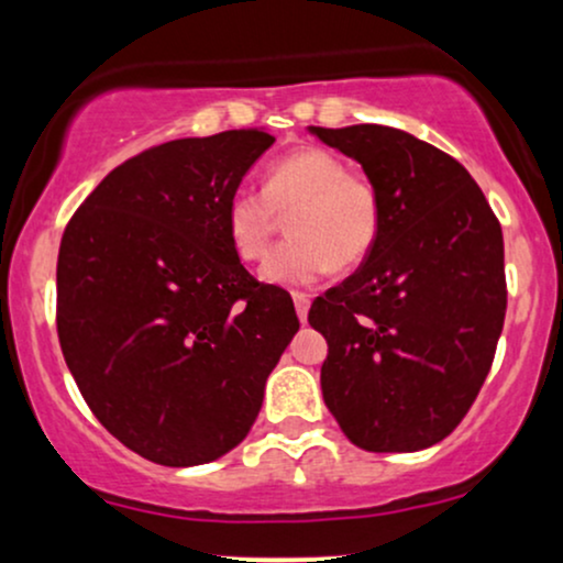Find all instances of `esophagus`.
<instances>
[{
	"label": "esophagus",
	"instance_id": "esophagus-1",
	"mask_svg": "<svg viewBox=\"0 0 563 563\" xmlns=\"http://www.w3.org/2000/svg\"><path fill=\"white\" fill-rule=\"evenodd\" d=\"M294 303H296V314H299V320H301V322H307L309 296H307V294H294Z\"/></svg>",
	"mask_w": 563,
	"mask_h": 563
}]
</instances>
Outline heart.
<instances>
[{
	"label": "heart",
	"instance_id": "obj_1",
	"mask_svg": "<svg viewBox=\"0 0 563 563\" xmlns=\"http://www.w3.org/2000/svg\"><path fill=\"white\" fill-rule=\"evenodd\" d=\"M288 214V241L275 245L260 275L277 288H309L367 260L380 230L376 187L331 151L303 147L275 161L262 190L238 187L224 209L232 251L256 262Z\"/></svg>",
	"mask_w": 563,
	"mask_h": 563
}]
</instances>
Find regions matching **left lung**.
Wrapping results in <instances>:
<instances>
[{"label":"left lung","instance_id":"1","mask_svg":"<svg viewBox=\"0 0 563 563\" xmlns=\"http://www.w3.org/2000/svg\"><path fill=\"white\" fill-rule=\"evenodd\" d=\"M376 187L380 230L363 267L318 296L320 384L341 431L367 452H416L474 405L506 320L503 230L474 177L402 129L309 126Z\"/></svg>","mask_w":563,"mask_h":563}]
</instances>
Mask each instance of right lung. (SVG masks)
Wrapping results in <instances>:
<instances>
[{
    "label": "right lung",
    "mask_w": 563,
    "mask_h": 563,
    "mask_svg": "<svg viewBox=\"0 0 563 563\" xmlns=\"http://www.w3.org/2000/svg\"><path fill=\"white\" fill-rule=\"evenodd\" d=\"M262 129L185 137L124 161L70 217L57 254V335L89 410L161 466L243 442L299 331L283 288L232 251L224 209L273 145Z\"/></svg>",
    "instance_id": "obj_1"
}]
</instances>
